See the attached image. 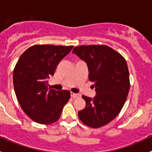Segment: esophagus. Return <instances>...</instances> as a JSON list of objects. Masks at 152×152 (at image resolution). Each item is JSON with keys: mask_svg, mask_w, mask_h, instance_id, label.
<instances>
[{"mask_svg": "<svg viewBox=\"0 0 152 152\" xmlns=\"http://www.w3.org/2000/svg\"><path fill=\"white\" fill-rule=\"evenodd\" d=\"M70 96H71L72 98H73V99H75V98H77L79 96V94H78V93H70Z\"/></svg>", "mask_w": 152, "mask_h": 152, "instance_id": "1", "label": "esophagus"}]
</instances>
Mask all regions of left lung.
I'll list each match as a JSON object with an SVG mask.
<instances>
[{
  "label": "left lung",
  "instance_id": "obj_1",
  "mask_svg": "<svg viewBox=\"0 0 152 152\" xmlns=\"http://www.w3.org/2000/svg\"><path fill=\"white\" fill-rule=\"evenodd\" d=\"M73 53L86 62L96 92L93 98L82 96L86 106L78 115L88 126H103L119 114L126 100L130 87L126 62L107 45H82L74 48Z\"/></svg>",
  "mask_w": 152,
  "mask_h": 152
}]
</instances>
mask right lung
Segmentation results:
<instances>
[{"label": "right lung", "instance_id": "right-lung-1", "mask_svg": "<svg viewBox=\"0 0 152 152\" xmlns=\"http://www.w3.org/2000/svg\"><path fill=\"white\" fill-rule=\"evenodd\" d=\"M73 46L36 45L20 56L13 72V84L24 113L35 122L50 124L60 117L68 102V90H49L48 79Z\"/></svg>", "mask_w": 152, "mask_h": 152}]
</instances>
